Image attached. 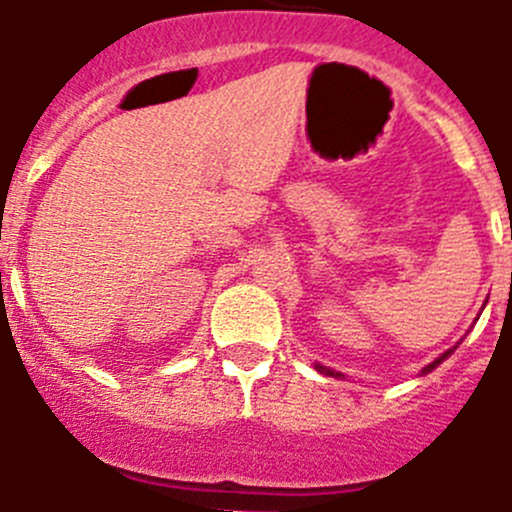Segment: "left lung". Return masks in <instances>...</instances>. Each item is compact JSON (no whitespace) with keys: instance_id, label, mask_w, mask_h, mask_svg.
I'll list each match as a JSON object with an SVG mask.
<instances>
[{"instance_id":"1","label":"left lung","mask_w":512,"mask_h":512,"mask_svg":"<svg viewBox=\"0 0 512 512\" xmlns=\"http://www.w3.org/2000/svg\"><path fill=\"white\" fill-rule=\"evenodd\" d=\"M457 344H460V342H457ZM455 349H457V347H452V349H447V352H445V354H440V357H437V359H435V362H432V364H427V367H425V369H422V374L432 372V369H435V367H437V364H442V362H445V359H447V357H450V354H452V352H455ZM316 369H319V372H321V374H329V377H342V374H339V372H332V369H329V367H321V364H316Z\"/></svg>"}]
</instances>
